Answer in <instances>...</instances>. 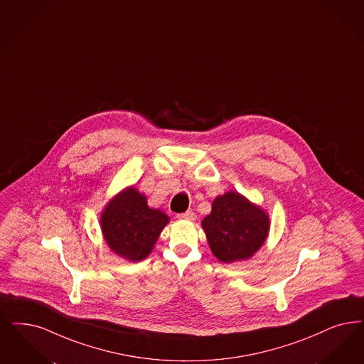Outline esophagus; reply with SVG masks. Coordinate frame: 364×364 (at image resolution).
<instances>
[{
    "instance_id": "1",
    "label": "esophagus",
    "mask_w": 364,
    "mask_h": 364,
    "mask_svg": "<svg viewBox=\"0 0 364 364\" xmlns=\"http://www.w3.org/2000/svg\"><path fill=\"white\" fill-rule=\"evenodd\" d=\"M179 220H185V221H194L196 220V215L193 212H185L181 215H176Z\"/></svg>"
}]
</instances>
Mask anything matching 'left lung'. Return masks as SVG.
Here are the masks:
<instances>
[{
    "mask_svg": "<svg viewBox=\"0 0 364 364\" xmlns=\"http://www.w3.org/2000/svg\"><path fill=\"white\" fill-rule=\"evenodd\" d=\"M212 254L223 263L247 260L267 240L269 215L237 191L215 197L201 223Z\"/></svg>",
    "mask_w": 364,
    "mask_h": 364,
    "instance_id": "left-lung-1",
    "label": "left lung"
}]
</instances>
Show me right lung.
<instances>
[{
  "label": "right lung",
  "instance_id": "add662e5",
  "mask_svg": "<svg viewBox=\"0 0 364 364\" xmlns=\"http://www.w3.org/2000/svg\"><path fill=\"white\" fill-rule=\"evenodd\" d=\"M168 223V215L161 209L149 208L146 196L135 186L117 193L105 205L100 218L110 251L129 262L146 259Z\"/></svg>",
  "mask_w": 364,
  "mask_h": 364
}]
</instances>
